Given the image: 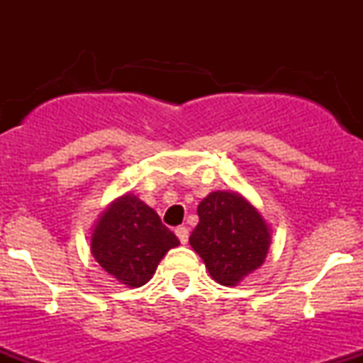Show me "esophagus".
Here are the masks:
<instances>
[{
    "label": "esophagus",
    "mask_w": 363,
    "mask_h": 363,
    "mask_svg": "<svg viewBox=\"0 0 363 363\" xmlns=\"http://www.w3.org/2000/svg\"><path fill=\"white\" fill-rule=\"evenodd\" d=\"M176 235H177V239L181 240V244H186L187 239H189V230H187V227L182 225V227L176 228Z\"/></svg>",
    "instance_id": "34e87169"
}]
</instances>
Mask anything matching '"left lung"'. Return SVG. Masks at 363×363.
I'll list each match as a JSON object with an SVG mask.
<instances>
[{"instance_id": "left-lung-1", "label": "left lung", "mask_w": 363, "mask_h": 363, "mask_svg": "<svg viewBox=\"0 0 363 363\" xmlns=\"http://www.w3.org/2000/svg\"><path fill=\"white\" fill-rule=\"evenodd\" d=\"M198 216L189 244L216 283L239 285L264 262L272 228L245 196L213 191L198 205Z\"/></svg>"}]
</instances>
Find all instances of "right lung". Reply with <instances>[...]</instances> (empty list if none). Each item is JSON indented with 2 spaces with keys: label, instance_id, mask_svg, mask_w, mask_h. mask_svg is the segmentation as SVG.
Returning <instances> with one entry per match:
<instances>
[{
  "label": "right lung",
  "instance_id": "1",
  "mask_svg": "<svg viewBox=\"0 0 363 363\" xmlns=\"http://www.w3.org/2000/svg\"><path fill=\"white\" fill-rule=\"evenodd\" d=\"M179 239L138 196L116 198L94 225L90 251L121 285L138 289L152 280L162 257Z\"/></svg>",
  "mask_w": 363,
  "mask_h": 363
}]
</instances>
